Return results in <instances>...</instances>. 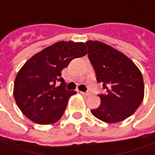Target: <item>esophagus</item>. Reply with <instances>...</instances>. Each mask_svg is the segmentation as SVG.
Returning <instances> with one entry per match:
<instances>
[{"label": "esophagus", "mask_w": 155, "mask_h": 155, "mask_svg": "<svg viewBox=\"0 0 155 155\" xmlns=\"http://www.w3.org/2000/svg\"><path fill=\"white\" fill-rule=\"evenodd\" d=\"M81 94L84 95V96H90V95H91V94H90V93H88V92H86V93H85V92H81Z\"/></svg>", "instance_id": "esophagus-1"}]
</instances>
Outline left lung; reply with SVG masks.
<instances>
[{
  "label": "left lung",
  "mask_w": 155,
  "mask_h": 155,
  "mask_svg": "<svg viewBox=\"0 0 155 155\" xmlns=\"http://www.w3.org/2000/svg\"><path fill=\"white\" fill-rule=\"evenodd\" d=\"M88 57L96 80L105 94H99L101 104L91 110L94 117L105 123H116L133 114L143 100L144 85L141 72L124 54L101 41H88Z\"/></svg>",
  "instance_id": "left-lung-1"
}]
</instances>
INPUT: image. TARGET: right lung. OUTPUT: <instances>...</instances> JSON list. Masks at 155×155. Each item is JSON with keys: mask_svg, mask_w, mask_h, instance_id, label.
<instances>
[{"mask_svg": "<svg viewBox=\"0 0 155 155\" xmlns=\"http://www.w3.org/2000/svg\"><path fill=\"white\" fill-rule=\"evenodd\" d=\"M87 54L83 42L59 41L33 55L19 71L13 94L19 109L33 122L51 124L60 120L69 98L61 71L74 58ZM58 81L61 82L59 87Z\"/></svg>", "mask_w": 155, "mask_h": 155, "instance_id": "right-lung-1", "label": "right lung"}]
</instances>
